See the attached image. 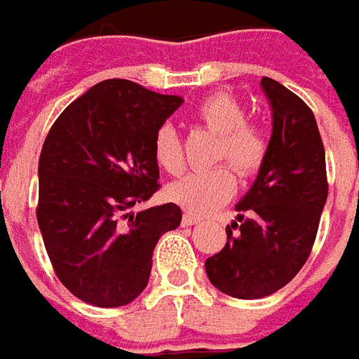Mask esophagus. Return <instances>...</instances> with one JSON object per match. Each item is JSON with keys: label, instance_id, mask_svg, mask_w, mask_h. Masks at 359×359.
Returning <instances> with one entry per match:
<instances>
[{"label": "esophagus", "instance_id": "34e87169", "mask_svg": "<svg viewBox=\"0 0 359 359\" xmlns=\"http://www.w3.org/2000/svg\"><path fill=\"white\" fill-rule=\"evenodd\" d=\"M201 218L197 216H191V215H184L182 216V226H193V224H199Z\"/></svg>", "mask_w": 359, "mask_h": 359}]
</instances>
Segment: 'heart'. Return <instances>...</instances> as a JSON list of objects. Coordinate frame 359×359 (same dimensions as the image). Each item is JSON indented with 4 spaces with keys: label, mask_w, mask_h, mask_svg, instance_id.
<instances>
[{
    "label": "heart",
    "mask_w": 359,
    "mask_h": 359,
    "mask_svg": "<svg viewBox=\"0 0 359 359\" xmlns=\"http://www.w3.org/2000/svg\"><path fill=\"white\" fill-rule=\"evenodd\" d=\"M195 118L210 133L218 135V143L212 152V164H226L232 168L240 180H249L263 168L269 151L265 133L248 121L243 104L226 90L205 96L197 108ZM154 160L168 174L184 172L185 156L182 139L172 126H162L152 143ZM236 184L225 166H216L205 172L185 175L166 189V197L174 205L191 215H208L222 207L232 197Z\"/></svg>",
    "instance_id": "1"
}]
</instances>
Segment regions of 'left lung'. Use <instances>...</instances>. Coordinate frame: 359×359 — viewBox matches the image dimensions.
<instances>
[{"label": "left lung", "instance_id": "obj_1", "mask_svg": "<svg viewBox=\"0 0 359 359\" xmlns=\"http://www.w3.org/2000/svg\"><path fill=\"white\" fill-rule=\"evenodd\" d=\"M261 85L273 108L265 164L236 207L240 222L226 226V245L205 261L212 286L238 299L271 296L299 273L329 195L311 108L274 79L263 77Z\"/></svg>", "mask_w": 359, "mask_h": 359}]
</instances>
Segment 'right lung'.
<instances>
[{"mask_svg": "<svg viewBox=\"0 0 359 359\" xmlns=\"http://www.w3.org/2000/svg\"><path fill=\"white\" fill-rule=\"evenodd\" d=\"M180 96L108 79L53 121L38 162L36 218L53 273L96 307L133 302L162 233L182 222L174 203L129 210L160 189L152 143Z\"/></svg>", "mask_w": 359, "mask_h": 359, "instance_id": "add662e5", "label": "right lung"}]
</instances>
